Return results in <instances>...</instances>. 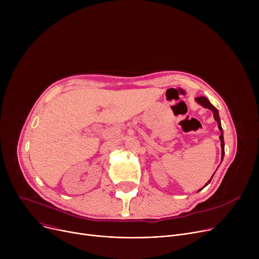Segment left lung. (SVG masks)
I'll return each instance as SVG.
<instances>
[{
  "mask_svg": "<svg viewBox=\"0 0 259 259\" xmlns=\"http://www.w3.org/2000/svg\"><path fill=\"white\" fill-rule=\"evenodd\" d=\"M195 101L199 104V105H201L202 107H205V108H207V109H210V110L213 112V115H214V119L217 121V124H219V129L221 130V137H220V140H221V146H222V160L224 159V155H225V142H224V131H223V128H222V124H221V118H220V114H219V110H217V109L209 102V100L207 99V98H205V97H199V98H196L195 99ZM214 175V174H213ZM213 175H212V178H213ZM212 178H211V180H212ZM211 180L210 181H208V183L203 186L201 189H199L198 191H200V190H202L203 188H205L206 186H208V184H210V182H211Z\"/></svg>",
  "mask_w": 259,
  "mask_h": 259,
  "instance_id": "8db88e82",
  "label": "left lung"
}]
</instances>
